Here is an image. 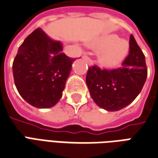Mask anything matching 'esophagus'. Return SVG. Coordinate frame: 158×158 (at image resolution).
<instances>
[{
	"label": "esophagus",
	"mask_w": 158,
	"mask_h": 158,
	"mask_svg": "<svg viewBox=\"0 0 158 158\" xmlns=\"http://www.w3.org/2000/svg\"><path fill=\"white\" fill-rule=\"evenodd\" d=\"M83 59H84V60H85L86 62H88L89 64H92V61H91V59L89 58L88 56L84 55V56H83Z\"/></svg>",
	"instance_id": "34e87169"
}]
</instances>
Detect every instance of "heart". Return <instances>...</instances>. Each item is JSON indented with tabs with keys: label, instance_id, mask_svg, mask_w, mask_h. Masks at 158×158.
Masks as SVG:
<instances>
[{
	"label": "heart",
	"instance_id": "obj_1",
	"mask_svg": "<svg viewBox=\"0 0 158 158\" xmlns=\"http://www.w3.org/2000/svg\"><path fill=\"white\" fill-rule=\"evenodd\" d=\"M89 46L100 51L98 62L104 68H114L125 58L129 50V42L118 35L109 34L89 43Z\"/></svg>",
	"mask_w": 158,
	"mask_h": 158
}]
</instances>
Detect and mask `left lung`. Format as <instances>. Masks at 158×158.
Instances as JSON below:
<instances>
[{
  "label": "left lung",
  "instance_id": "1",
  "mask_svg": "<svg viewBox=\"0 0 158 158\" xmlns=\"http://www.w3.org/2000/svg\"><path fill=\"white\" fill-rule=\"evenodd\" d=\"M147 77L145 56L134 36L129 39V54L119 69L106 70L90 67L86 85L94 102L108 112L119 111L135 99Z\"/></svg>",
  "mask_w": 158,
  "mask_h": 158
}]
</instances>
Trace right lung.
Here are the masks:
<instances>
[{"instance_id":"obj_1","label":"right lung","mask_w":158,"mask_h":158,"mask_svg":"<svg viewBox=\"0 0 158 158\" xmlns=\"http://www.w3.org/2000/svg\"><path fill=\"white\" fill-rule=\"evenodd\" d=\"M75 59L62 52L61 41L35 29L19 46L12 64L16 88L37 108H50L61 99Z\"/></svg>"}]
</instances>
